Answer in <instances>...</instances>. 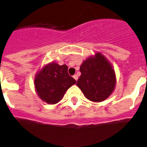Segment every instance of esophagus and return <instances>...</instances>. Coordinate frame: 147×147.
<instances>
[{
	"instance_id": "esophagus-1",
	"label": "esophagus",
	"mask_w": 147,
	"mask_h": 147,
	"mask_svg": "<svg viewBox=\"0 0 147 147\" xmlns=\"http://www.w3.org/2000/svg\"><path fill=\"white\" fill-rule=\"evenodd\" d=\"M73 78H75V80H76V81H77L78 78V77L77 75H74Z\"/></svg>"
}]
</instances>
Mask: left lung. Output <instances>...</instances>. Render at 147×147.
I'll list each match as a JSON object with an SVG mask.
<instances>
[{
  "label": "left lung",
  "mask_w": 147,
  "mask_h": 147,
  "mask_svg": "<svg viewBox=\"0 0 147 147\" xmlns=\"http://www.w3.org/2000/svg\"><path fill=\"white\" fill-rule=\"evenodd\" d=\"M80 71L77 86L89 100L102 102L111 94L116 84L115 73L103 55L97 53L94 57L87 59Z\"/></svg>",
  "instance_id": "obj_1"
}]
</instances>
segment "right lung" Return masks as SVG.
Masks as SVG:
<instances>
[{
	"instance_id": "1",
	"label": "right lung",
	"mask_w": 147,
	"mask_h": 147,
	"mask_svg": "<svg viewBox=\"0 0 147 147\" xmlns=\"http://www.w3.org/2000/svg\"><path fill=\"white\" fill-rule=\"evenodd\" d=\"M76 81L68 74L66 65L51 63L45 66L34 80L39 98L49 104H56Z\"/></svg>"
}]
</instances>
